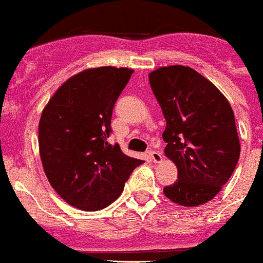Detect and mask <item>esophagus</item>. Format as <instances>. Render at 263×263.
<instances>
[{"label": "esophagus", "mask_w": 263, "mask_h": 263, "mask_svg": "<svg viewBox=\"0 0 263 263\" xmlns=\"http://www.w3.org/2000/svg\"><path fill=\"white\" fill-rule=\"evenodd\" d=\"M148 156H149L151 160L156 163H160L162 161V156H161L160 152L157 151H148Z\"/></svg>", "instance_id": "obj_1"}]
</instances>
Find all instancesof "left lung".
Returning a JSON list of instances; mask_svg holds the SVG:
<instances>
[{"mask_svg":"<svg viewBox=\"0 0 263 263\" xmlns=\"http://www.w3.org/2000/svg\"><path fill=\"white\" fill-rule=\"evenodd\" d=\"M148 79L166 120L165 155L178 167V180L163 193L180 206H201L228 183L240 156L233 108L192 67H160Z\"/></svg>","mask_w":263,"mask_h":263,"instance_id":"8db88e82","label":"left lung"}]
</instances>
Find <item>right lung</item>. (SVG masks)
I'll use <instances>...</instances> for the list:
<instances>
[{
	"label": "right lung",
	"mask_w": 263,
	"mask_h": 263,
	"mask_svg": "<svg viewBox=\"0 0 263 263\" xmlns=\"http://www.w3.org/2000/svg\"><path fill=\"white\" fill-rule=\"evenodd\" d=\"M133 72L114 66L84 70L67 79L42 111L38 143L44 173L59 196L83 211L116 201L143 163L107 140L114 106Z\"/></svg>",
	"instance_id": "right-lung-1"
}]
</instances>
